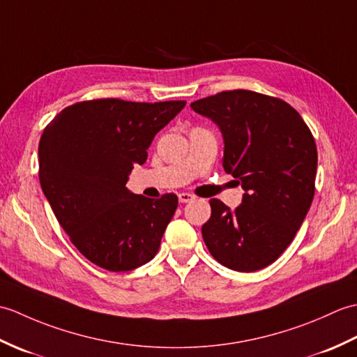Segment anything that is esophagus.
<instances>
[{
	"instance_id": "34e87169",
	"label": "esophagus",
	"mask_w": 357,
	"mask_h": 357,
	"mask_svg": "<svg viewBox=\"0 0 357 357\" xmlns=\"http://www.w3.org/2000/svg\"><path fill=\"white\" fill-rule=\"evenodd\" d=\"M178 198H179V202H181V204H187V202L193 201L195 196L190 195V193H179Z\"/></svg>"
}]
</instances>
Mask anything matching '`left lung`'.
Returning <instances> with one entry per match:
<instances>
[{"label":"left lung","mask_w":357,"mask_h":357,"mask_svg":"<svg viewBox=\"0 0 357 357\" xmlns=\"http://www.w3.org/2000/svg\"><path fill=\"white\" fill-rule=\"evenodd\" d=\"M190 107L219 127L224 170L245 192L234 210L210 199L204 242L227 268L250 273L267 267L291 244L312 206L313 135L290 104L250 90L221 92Z\"/></svg>","instance_id":"8db88e82"}]
</instances>
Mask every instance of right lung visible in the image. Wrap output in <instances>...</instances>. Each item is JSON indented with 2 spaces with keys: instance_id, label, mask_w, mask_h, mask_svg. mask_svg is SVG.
<instances>
[{
  "instance_id": "right-lung-1",
  "label": "right lung",
  "mask_w": 357,
  "mask_h": 357,
  "mask_svg": "<svg viewBox=\"0 0 357 357\" xmlns=\"http://www.w3.org/2000/svg\"><path fill=\"white\" fill-rule=\"evenodd\" d=\"M185 101L130 102L115 98L66 107L44 128L40 183L59 225L90 262L128 271L158 253L178 207V196L159 199L127 188L155 135Z\"/></svg>"
}]
</instances>
